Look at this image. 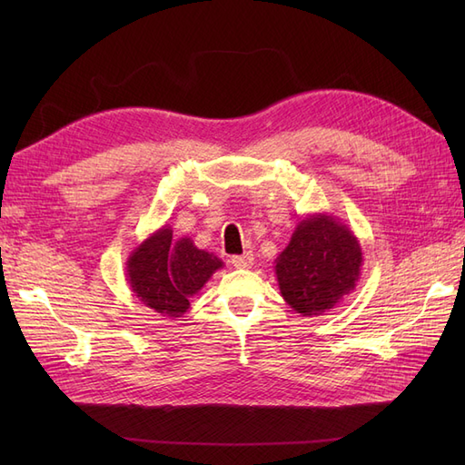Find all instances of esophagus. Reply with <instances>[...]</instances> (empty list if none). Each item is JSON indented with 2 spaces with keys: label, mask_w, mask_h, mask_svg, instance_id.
<instances>
[{
  "label": "esophagus",
  "mask_w": 465,
  "mask_h": 465,
  "mask_svg": "<svg viewBox=\"0 0 465 465\" xmlns=\"http://www.w3.org/2000/svg\"><path fill=\"white\" fill-rule=\"evenodd\" d=\"M231 263L236 267V270H248L254 263V254H250V252H244L242 256H232Z\"/></svg>",
  "instance_id": "1"
}]
</instances>
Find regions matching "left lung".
<instances>
[{"label": "left lung", "instance_id": "1", "mask_svg": "<svg viewBox=\"0 0 465 465\" xmlns=\"http://www.w3.org/2000/svg\"><path fill=\"white\" fill-rule=\"evenodd\" d=\"M362 250L345 223L330 213L299 221L275 260L281 297L302 316H322L353 292L361 279Z\"/></svg>", "mask_w": 465, "mask_h": 465}]
</instances>
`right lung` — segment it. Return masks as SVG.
Segmentation results:
<instances>
[{"label": "right lung", "mask_w": 465, "mask_h": 465, "mask_svg": "<svg viewBox=\"0 0 465 465\" xmlns=\"http://www.w3.org/2000/svg\"><path fill=\"white\" fill-rule=\"evenodd\" d=\"M224 263L213 252L200 250L192 238H173L163 224L139 244L125 262V279L135 297L147 308L168 318H180L190 299Z\"/></svg>", "instance_id": "right-lung-1"}]
</instances>
